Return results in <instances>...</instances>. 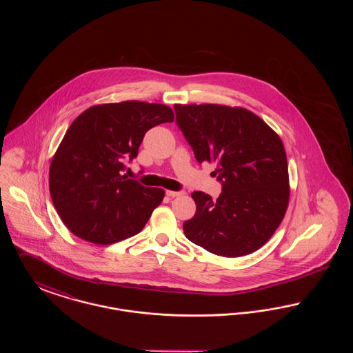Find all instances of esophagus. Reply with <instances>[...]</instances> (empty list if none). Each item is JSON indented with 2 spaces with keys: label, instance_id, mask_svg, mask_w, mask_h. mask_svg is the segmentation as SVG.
Instances as JSON below:
<instances>
[{
  "label": "esophagus",
  "instance_id": "34e87169",
  "mask_svg": "<svg viewBox=\"0 0 353 353\" xmlns=\"http://www.w3.org/2000/svg\"><path fill=\"white\" fill-rule=\"evenodd\" d=\"M165 194L170 199H174V197H179V196H183L184 192H181V190H167Z\"/></svg>",
  "mask_w": 353,
  "mask_h": 353
}]
</instances>
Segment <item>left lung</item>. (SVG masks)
<instances>
[{
    "mask_svg": "<svg viewBox=\"0 0 353 353\" xmlns=\"http://www.w3.org/2000/svg\"><path fill=\"white\" fill-rule=\"evenodd\" d=\"M176 124L196 160L216 163L222 192L212 200L193 192L196 214L185 236L221 256H242L262 248L285 217L288 168L282 140L255 114L219 104L174 105Z\"/></svg>",
    "mask_w": 353,
    "mask_h": 353,
    "instance_id": "8db88e82",
    "label": "left lung"
}]
</instances>
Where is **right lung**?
Listing matches in <instances>:
<instances>
[{
  "label": "right lung",
  "instance_id": "add662e5",
  "mask_svg": "<svg viewBox=\"0 0 353 353\" xmlns=\"http://www.w3.org/2000/svg\"><path fill=\"white\" fill-rule=\"evenodd\" d=\"M168 105L127 101L90 107L72 121L51 161V200L72 234L111 245L143 230L164 190L128 179L144 134L173 121Z\"/></svg>",
  "mask_w": 353,
  "mask_h": 353
}]
</instances>
